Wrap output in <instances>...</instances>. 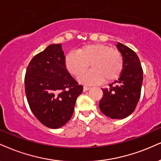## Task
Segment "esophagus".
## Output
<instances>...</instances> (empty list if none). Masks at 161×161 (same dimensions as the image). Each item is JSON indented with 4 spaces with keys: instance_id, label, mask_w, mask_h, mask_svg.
Listing matches in <instances>:
<instances>
[{
    "instance_id": "1",
    "label": "esophagus",
    "mask_w": 161,
    "mask_h": 161,
    "mask_svg": "<svg viewBox=\"0 0 161 161\" xmlns=\"http://www.w3.org/2000/svg\"><path fill=\"white\" fill-rule=\"evenodd\" d=\"M90 89V86H84V91L85 92V91H87V90H89Z\"/></svg>"
}]
</instances>
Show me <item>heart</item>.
<instances>
[{
    "label": "heart",
    "instance_id": "b5f03b06",
    "mask_svg": "<svg viewBox=\"0 0 161 161\" xmlns=\"http://www.w3.org/2000/svg\"><path fill=\"white\" fill-rule=\"evenodd\" d=\"M65 64L74 76L80 75L90 64L92 69L81 75L79 79L83 83L96 84L117 78L122 71L123 58L119 51L109 45L91 44L69 53Z\"/></svg>",
    "mask_w": 161,
    "mask_h": 161
}]
</instances>
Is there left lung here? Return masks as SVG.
<instances>
[{
	"instance_id": "left-lung-1",
	"label": "left lung",
	"mask_w": 161,
	"mask_h": 161,
	"mask_svg": "<svg viewBox=\"0 0 161 161\" xmlns=\"http://www.w3.org/2000/svg\"><path fill=\"white\" fill-rule=\"evenodd\" d=\"M117 48L123 57L120 76L109 88L102 89L99 108L111 119L126 118L135 110L141 94L143 71L136 53L130 47L118 42Z\"/></svg>"
}]
</instances>
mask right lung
<instances>
[{"mask_svg":"<svg viewBox=\"0 0 161 161\" xmlns=\"http://www.w3.org/2000/svg\"><path fill=\"white\" fill-rule=\"evenodd\" d=\"M61 44H53L33 57L25 77L30 108L47 128L56 129L71 118L83 86L69 74Z\"/></svg>","mask_w":161,"mask_h":161,"instance_id":"add662e5","label":"right lung"}]
</instances>
